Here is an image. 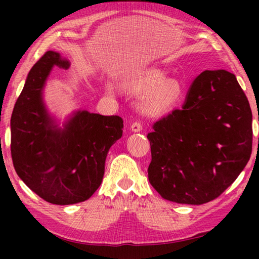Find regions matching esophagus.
Here are the masks:
<instances>
[{"mask_svg": "<svg viewBox=\"0 0 259 259\" xmlns=\"http://www.w3.org/2000/svg\"><path fill=\"white\" fill-rule=\"evenodd\" d=\"M130 130L133 131V133H139V131L143 130V125L140 124V122H134L130 126Z\"/></svg>", "mask_w": 259, "mask_h": 259, "instance_id": "34e87169", "label": "esophagus"}]
</instances>
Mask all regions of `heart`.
<instances>
[{
  "instance_id": "obj_1",
  "label": "heart",
  "mask_w": 259,
  "mask_h": 259,
  "mask_svg": "<svg viewBox=\"0 0 259 259\" xmlns=\"http://www.w3.org/2000/svg\"><path fill=\"white\" fill-rule=\"evenodd\" d=\"M168 73L160 67H147L131 72L123 78V87L128 93L144 96L140 107L148 115H162L178 103L183 95V84L176 78H166ZM108 94L112 88L106 87Z\"/></svg>"
}]
</instances>
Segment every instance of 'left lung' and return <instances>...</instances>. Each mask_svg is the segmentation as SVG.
Listing matches in <instances>:
<instances>
[{
	"label": "left lung",
	"mask_w": 259,
	"mask_h": 259,
	"mask_svg": "<svg viewBox=\"0 0 259 259\" xmlns=\"http://www.w3.org/2000/svg\"><path fill=\"white\" fill-rule=\"evenodd\" d=\"M250 105L234 74L204 71L175 109L147 135L148 181L162 198L203 204L238 178L252 148Z\"/></svg>",
	"instance_id": "left-lung-1"
}]
</instances>
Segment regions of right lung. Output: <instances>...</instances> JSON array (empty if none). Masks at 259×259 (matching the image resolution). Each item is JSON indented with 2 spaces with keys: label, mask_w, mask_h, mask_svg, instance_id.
<instances>
[{
  "label": "right lung",
  "mask_w": 259,
  "mask_h": 259,
  "mask_svg": "<svg viewBox=\"0 0 259 259\" xmlns=\"http://www.w3.org/2000/svg\"><path fill=\"white\" fill-rule=\"evenodd\" d=\"M59 52L47 51L30 69L11 115V156L17 175L54 204L83 202L103 182L109 148L122 137L123 120L78 109L58 125L43 100L55 66L69 67Z\"/></svg>",
  "instance_id": "obj_1"
}]
</instances>
